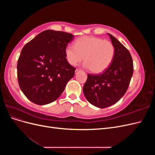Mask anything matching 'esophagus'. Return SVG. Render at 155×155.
<instances>
[{
    "label": "esophagus",
    "instance_id": "1",
    "mask_svg": "<svg viewBox=\"0 0 155 155\" xmlns=\"http://www.w3.org/2000/svg\"><path fill=\"white\" fill-rule=\"evenodd\" d=\"M80 71H81L80 70H79V69H76V71H75V73H76V74H78V72H80Z\"/></svg>",
    "mask_w": 155,
    "mask_h": 155
}]
</instances>
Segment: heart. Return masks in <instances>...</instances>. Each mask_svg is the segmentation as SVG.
Masks as SVG:
<instances>
[{
	"label": "heart",
	"instance_id": "heart-1",
	"mask_svg": "<svg viewBox=\"0 0 155 155\" xmlns=\"http://www.w3.org/2000/svg\"><path fill=\"white\" fill-rule=\"evenodd\" d=\"M73 46L64 49L67 61L76 66L84 58V66L93 73H101L109 67L115 55V48L110 41L94 36H83L76 40Z\"/></svg>",
	"mask_w": 155,
	"mask_h": 155
}]
</instances>
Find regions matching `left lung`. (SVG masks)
Masks as SVG:
<instances>
[{"label": "left lung", "mask_w": 155, "mask_h": 155, "mask_svg": "<svg viewBox=\"0 0 155 155\" xmlns=\"http://www.w3.org/2000/svg\"><path fill=\"white\" fill-rule=\"evenodd\" d=\"M115 48L113 61L105 71L99 75L88 74L83 91L87 101L98 108L115 104L127 91L133 74V63L129 50L110 34Z\"/></svg>", "instance_id": "left-lung-1"}]
</instances>
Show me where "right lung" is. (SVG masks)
<instances>
[{
    "mask_svg": "<svg viewBox=\"0 0 155 155\" xmlns=\"http://www.w3.org/2000/svg\"><path fill=\"white\" fill-rule=\"evenodd\" d=\"M74 39L69 33L48 30L23 47L17 62V78L30 101L40 105L49 104L63 93L76 70L64 54Z\"/></svg>",
    "mask_w": 155,
    "mask_h": 155,
    "instance_id": "add662e5",
    "label": "right lung"
}]
</instances>
